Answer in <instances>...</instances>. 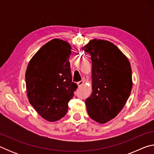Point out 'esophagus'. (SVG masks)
Here are the masks:
<instances>
[{
	"mask_svg": "<svg viewBox=\"0 0 154 154\" xmlns=\"http://www.w3.org/2000/svg\"><path fill=\"white\" fill-rule=\"evenodd\" d=\"M83 81H80V82H77V85H78V86L79 87H81L82 86V85L83 84Z\"/></svg>",
	"mask_w": 154,
	"mask_h": 154,
	"instance_id": "esophagus-1",
	"label": "esophagus"
}]
</instances>
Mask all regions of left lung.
I'll return each mask as SVG.
<instances>
[{
	"instance_id": "left-lung-1",
	"label": "left lung",
	"mask_w": 154,
	"mask_h": 154,
	"mask_svg": "<svg viewBox=\"0 0 154 154\" xmlns=\"http://www.w3.org/2000/svg\"><path fill=\"white\" fill-rule=\"evenodd\" d=\"M91 55L92 92L85 100L89 116L100 124L116 118L132 88V69L127 57L110 41L94 39L83 48Z\"/></svg>"
}]
</instances>
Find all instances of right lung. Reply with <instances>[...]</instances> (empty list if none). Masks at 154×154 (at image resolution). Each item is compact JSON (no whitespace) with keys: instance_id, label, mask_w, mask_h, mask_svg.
<instances>
[{"instance_id":"obj_1","label":"right lung","mask_w":154,"mask_h":154,"mask_svg":"<svg viewBox=\"0 0 154 154\" xmlns=\"http://www.w3.org/2000/svg\"><path fill=\"white\" fill-rule=\"evenodd\" d=\"M71 54L69 43L54 38L45 44L28 63L25 75L28 100L47 121L63 118L77 88V83L72 82Z\"/></svg>"}]
</instances>
